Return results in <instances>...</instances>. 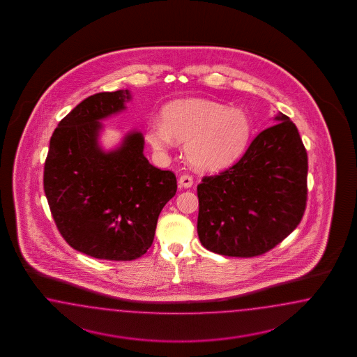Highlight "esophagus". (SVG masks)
Returning a JSON list of instances; mask_svg holds the SVG:
<instances>
[{"mask_svg": "<svg viewBox=\"0 0 357 357\" xmlns=\"http://www.w3.org/2000/svg\"><path fill=\"white\" fill-rule=\"evenodd\" d=\"M179 187H183V188H190L192 184H194V179H192V176H190V175H182L181 178H179Z\"/></svg>", "mask_w": 357, "mask_h": 357, "instance_id": "esophagus-1", "label": "esophagus"}]
</instances>
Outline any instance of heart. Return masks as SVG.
<instances>
[{
    "mask_svg": "<svg viewBox=\"0 0 357 357\" xmlns=\"http://www.w3.org/2000/svg\"><path fill=\"white\" fill-rule=\"evenodd\" d=\"M252 124L242 108L206 99H181L163 109V120H151L146 140L155 151L185 141L184 153L195 169L206 173L236 162L249 145Z\"/></svg>",
    "mask_w": 357,
    "mask_h": 357,
    "instance_id": "obj_1",
    "label": "heart"
}]
</instances>
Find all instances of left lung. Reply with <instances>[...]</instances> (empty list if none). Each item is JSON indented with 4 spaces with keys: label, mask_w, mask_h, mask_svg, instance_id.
<instances>
[{
    "label": "left lung",
    "mask_w": 357,
    "mask_h": 357,
    "mask_svg": "<svg viewBox=\"0 0 357 357\" xmlns=\"http://www.w3.org/2000/svg\"><path fill=\"white\" fill-rule=\"evenodd\" d=\"M236 165L197 185V234L209 251L258 257L300 224L307 196V154L297 127L279 112Z\"/></svg>",
    "instance_id": "left-lung-1"
}]
</instances>
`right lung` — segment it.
Masks as SVG:
<instances>
[{
	"label": "right lung",
	"mask_w": 357,
	"mask_h": 357,
	"mask_svg": "<svg viewBox=\"0 0 357 357\" xmlns=\"http://www.w3.org/2000/svg\"><path fill=\"white\" fill-rule=\"evenodd\" d=\"M130 90L98 93L77 105L54 130L44 165V192L56 227L73 249L97 259L140 258L158 216L176 192L173 172L144 155V136L130 130L103 151L102 120L119 114Z\"/></svg>",
	"instance_id": "add662e5"
}]
</instances>
